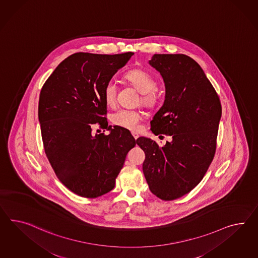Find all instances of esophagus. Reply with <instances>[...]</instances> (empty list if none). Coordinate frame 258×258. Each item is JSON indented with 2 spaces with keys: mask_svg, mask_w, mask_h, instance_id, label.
<instances>
[{
  "mask_svg": "<svg viewBox=\"0 0 258 258\" xmlns=\"http://www.w3.org/2000/svg\"><path fill=\"white\" fill-rule=\"evenodd\" d=\"M133 137H134V139H139V133L137 132H132Z\"/></svg>",
  "mask_w": 258,
  "mask_h": 258,
  "instance_id": "obj_1",
  "label": "esophagus"
}]
</instances>
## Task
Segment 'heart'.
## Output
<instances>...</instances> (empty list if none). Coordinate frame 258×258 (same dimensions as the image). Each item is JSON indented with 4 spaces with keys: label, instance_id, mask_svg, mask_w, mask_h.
<instances>
[{
    "label": "heart",
    "instance_id": "heart-1",
    "mask_svg": "<svg viewBox=\"0 0 258 258\" xmlns=\"http://www.w3.org/2000/svg\"><path fill=\"white\" fill-rule=\"evenodd\" d=\"M125 79L139 91V93H141L140 101L144 106L152 107L157 104L158 97L152 92L156 87V81L151 74L142 69H134L126 74ZM103 96L106 106H113L115 105L117 87L114 81H109L106 83ZM141 119L142 116L139 111L127 108H120L113 113L111 116L113 124L129 130H136L139 127V121Z\"/></svg>",
    "mask_w": 258,
    "mask_h": 258
}]
</instances>
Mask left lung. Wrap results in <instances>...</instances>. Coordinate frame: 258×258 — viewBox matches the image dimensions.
<instances>
[{
    "label": "left lung",
    "mask_w": 258,
    "mask_h": 258,
    "mask_svg": "<svg viewBox=\"0 0 258 258\" xmlns=\"http://www.w3.org/2000/svg\"><path fill=\"white\" fill-rule=\"evenodd\" d=\"M149 63L161 74L164 105L153 116L154 135L172 138L160 147L141 137L143 173L157 198L169 201L191 191L201 181L216 150L222 106L218 94L199 63L184 54H154Z\"/></svg>",
    "instance_id": "left-lung-1"
}]
</instances>
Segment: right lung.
<instances>
[{"label":"right lung","mask_w":258,"mask_h":258,"mask_svg":"<svg viewBox=\"0 0 258 258\" xmlns=\"http://www.w3.org/2000/svg\"><path fill=\"white\" fill-rule=\"evenodd\" d=\"M133 55L75 53L42 87L38 119L46 157L59 181L82 198L111 191L137 143L129 130L108 125L103 96L106 83ZM95 123L110 134L93 135Z\"/></svg>","instance_id":"1"}]
</instances>
